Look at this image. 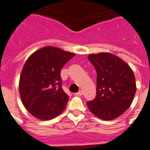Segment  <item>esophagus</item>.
<instances>
[{"label":"esophagus","mask_w":150,"mask_h":150,"mask_svg":"<svg viewBox=\"0 0 150 150\" xmlns=\"http://www.w3.org/2000/svg\"><path fill=\"white\" fill-rule=\"evenodd\" d=\"M75 96H82V95H83V91H79L78 92H76V93H75Z\"/></svg>","instance_id":"1"}]
</instances>
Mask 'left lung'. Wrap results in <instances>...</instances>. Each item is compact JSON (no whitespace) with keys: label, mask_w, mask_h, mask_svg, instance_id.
I'll return each instance as SVG.
<instances>
[{"label":"left lung","mask_w":150,"mask_h":150,"mask_svg":"<svg viewBox=\"0 0 150 150\" xmlns=\"http://www.w3.org/2000/svg\"><path fill=\"white\" fill-rule=\"evenodd\" d=\"M97 72L96 97L88 103L94 116L112 120L129 108L135 96L137 86L132 68L118 56L108 52L88 56Z\"/></svg>","instance_id":"obj_1"}]
</instances>
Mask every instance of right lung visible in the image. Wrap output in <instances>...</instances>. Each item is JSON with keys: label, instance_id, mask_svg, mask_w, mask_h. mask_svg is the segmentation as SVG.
<instances>
[{"label": "right lung", "instance_id": "1", "mask_svg": "<svg viewBox=\"0 0 150 150\" xmlns=\"http://www.w3.org/2000/svg\"><path fill=\"white\" fill-rule=\"evenodd\" d=\"M75 54L47 46L33 53L25 62L19 93L24 107L37 119H53L65 109L68 96L61 88L60 71Z\"/></svg>", "mask_w": 150, "mask_h": 150}]
</instances>
